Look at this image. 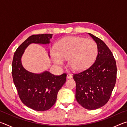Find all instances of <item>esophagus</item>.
Returning a JSON list of instances; mask_svg holds the SVG:
<instances>
[{"label":"esophagus","mask_w":127,"mask_h":127,"mask_svg":"<svg viewBox=\"0 0 127 127\" xmlns=\"http://www.w3.org/2000/svg\"><path fill=\"white\" fill-rule=\"evenodd\" d=\"M72 77H73V76H72V74H67V76H66V78H68V79L72 78Z\"/></svg>","instance_id":"esophagus-1"}]
</instances>
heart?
Listing matches in <instances>:
<instances>
[{"label":"heart","instance_id":"obj_1","mask_svg":"<svg viewBox=\"0 0 127 127\" xmlns=\"http://www.w3.org/2000/svg\"><path fill=\"white\" fill-rule=\"evenodd\" d=\"M97 54V46L91 39L69 36L60 40L51 50L54 63L61 65L67 58L68 64L76 70L89 67L94 62Z\"/></svg>","mask_w":127,"mask_h":127}]
</instances>
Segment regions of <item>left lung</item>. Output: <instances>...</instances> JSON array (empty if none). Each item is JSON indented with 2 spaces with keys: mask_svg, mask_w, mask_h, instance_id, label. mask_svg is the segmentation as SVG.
<instances>
[{
  "mask_svg": "<svg viewBox=\"0 0 127 127\" xmlns=\"http://www.w3.org/2000/svg\"><path fill=\"white\" fill-rule=\"evenodd\" d=\"M88 34L97 46L95 62L84 71L73 75L76 98L82 106L95 110L106 104L115 86L117 68L112 53L105 43L92 34Z\"/></svg>",
  "mask_w": 127,
  "mask_h": 127,
  "instance_id": "8db88e82",
  "label": "left lung"
}]
</instances>
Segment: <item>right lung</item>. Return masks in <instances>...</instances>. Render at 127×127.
Returning <instances> with one entry per match:
<instances>
[{"label":"right lung","instance_id":"obj_1","mask_svg":"<svg viewBox=\"0 0 127 127\" xmlns=\"http://www.w3.org/2000/svg\"><path fill=\"white\" fill-rule=\"evenodd\" d=\"M53 34L33 35L28 37L14 54L12 62V77L22 102L36 111H46L57 101V94L66 81V75L55 76L48 70L40 73L30 72L22 63V57L31 44L48 45ZM49 55V51H48Z\"/></svg>","mask_w":127,"mask_h":127}]
</instances>
